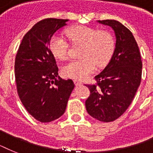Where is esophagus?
<instances>
[{"label":"esophagus","mask_w":153,"mask_h":153,"mask_svg":"<svg viewBox=\"0 0 153 153\" xmlns=\"http://www.w3.org/2000/svg\"><path fill=\"white\" fill-rule=\"evenodd\" d=\"M74 84L76 85V86H80V85H82V82H79V81H77V80H74Z\"/></svg>","instance_id":"34e87169"}]
</instances>
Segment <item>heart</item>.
I'll use <instances>...</instances> for the list:
<instances>
[{
    "label": "heart",
    "instance_id": "obj_1",
    "mask_svg": "<svg viewBox=\"0 0 153 153\" xmlns=\"http://www.w3.org/2000/svg\"><path fill=\"white\" fill-rule=\"evenodd\" d=\"M70 43L73 46L81 45L79 57L82 59L71 61L62 67V73L67 78L83 80L110 59L114 50V39L107 31L78 25L66 31ZM52 55L59 60L67 59L69 46L63 37L55 35L49 41Z\"/></svg>",
    "mask_w": 153,
    "mask_h": 153
}]
</instances>
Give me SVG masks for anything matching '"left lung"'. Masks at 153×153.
<instances>
[{
  "instance_id": "obj_1",
  "label": "left lung",
  "mask_w": 153,
  "mask_h": 153,
  "mask_svg": "<svg viewBox=\"0 0 153 153\" xmlns=\"http://www.w3.org/2000/svg\"><path fill=\"white\" fill-rule=\"evenodd\" d=\"M114 31V54L105 69L96 75L95 85H86L91 94L86 101L88 114L103 122L115 121L128 109L140 86L142 62L139 48L129 30L114 20H98Z\"/></svg>"
}]
</instances>
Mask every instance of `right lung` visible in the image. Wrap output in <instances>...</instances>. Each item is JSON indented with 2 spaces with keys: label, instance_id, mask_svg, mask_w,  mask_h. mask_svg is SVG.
I'll return each instance as SVG.
<instances>
[{
  "label": "right lung",
  "instance_id": "obj_1",
  "mask_svg": "<svg viewBox=\"0 0 153 153\" xmlns=\"http://www.w3.org/2000/svg\"><path fill=\"white\" fill-rule=\"evenodd\" d=\"M68 20L48 18L36 23L25 34L15 59L18 95L35 119L50 122L64 114L74 84L61 79L49 41Z\"/></svg>",
  "mask_w": 153,
  "mask_h": 153
}]
</instances>
